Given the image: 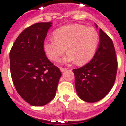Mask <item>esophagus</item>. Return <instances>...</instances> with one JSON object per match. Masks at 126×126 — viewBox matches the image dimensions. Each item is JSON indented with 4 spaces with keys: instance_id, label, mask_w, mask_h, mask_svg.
Instances as JSON below:
<instances>
[{
    "instance_id": "obj_1",
    "label": "esophagus",
    "mask_w": 126,
    "mask_h": 126,
    "mask_svg": "<svg viewBox=\"0 0 126 126\" xmlns=\"http://www.w3.org/2000/svg\"><path fill=\"white\" fill-rule=\"evenodd\" d=\"M67 69H66V68H62V67H60V71H61V72H65V71H67Z\"/></svg>"
}]
</instances>
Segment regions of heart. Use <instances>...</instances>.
Listing matches in <instances>:
<instances>
[{
  "instance_id": "obj_1",
  "label": "heart",
  "mask_w": 126,
  "mask_h": 126,
  "mask_svg": "<svg viewBox=\"0 0 126 126\" xmlns=\"http://www.w3.org/2000/svg\"><path fill=\"white\" fill-rule=\"evenodd\" d=\"M99 36L93 27L80 24L62 27L53 32V38H47L43 44L44 51L49 59L56 61L66 51L63 63L76 61L84 65L93 58L97 48Z\"/></svg>"
}]
</instances>
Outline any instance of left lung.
I'll use <instances>...</instances> for the list:
<instances>
[{"label": "left lung", "mask_w": 126, "mask_h": 126, "mask_svg": "<svg viewBox=\"0 0 126 126\" xmlns=\"http://www.w3.org/2000/svg\"><path fill=\"white\" fill-rule=\"evenodd\" d=\"M96 27L97 25L95 24ZM99 45L91 61L73 69L75 88L81 99L95 103L105 97L112 88L117 73V58L113 42L99 29Z\"/></svg>", "instance_id": "obj_1"}]
</instances>
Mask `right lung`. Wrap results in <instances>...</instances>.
Instances as JSON below:
<instances>
[{
    "instance_id": "1",
    "label": "right lung",
    "mask_w": 126,
    "mask_h": 126,
    "mask_svg": "<svg viewBox=\"0 0 126 126\" xmlns=\"http://www.w3.org/2000/svg\"><path fill=\"white\" fill-rule=\"evenodd\" d=\"M52 23H37L23 30L10 52V73L19 95L31 105L39 107L55 96L61 73L47 59L43 44Z\"/></svg>"
}]
</instances>
